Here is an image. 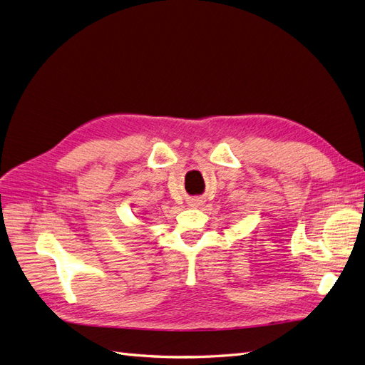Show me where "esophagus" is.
Segmentation results:
<instances>
[{"label":"esophagus","instance_id":"obj_1","mask_svg":"<svg viewBox=\"0 0 365 365\" xmlns=\"http://www.w3.org/2000/svg\"><path fill=\"white\" fill-rule=\"evenodd\" d=\"M200 204H201V200H197V197H192V200L189 201L190 207H197Z\"/></svg>","mask_w":365,"mask_h":365}]
</instances>
